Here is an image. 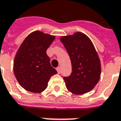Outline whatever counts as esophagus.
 <instances>
[{"mask_svg":"<svg viewBox=\"0 0 121 121\" xmlns=\"http://www.w3.org/2000/svg\"><path fill=\"white\" fill-rule=\"evenodd\" d=\"M56 70H57L58 73H59V74L60 73V72H61V70H60V66L57 67V68H56Z\"/></svg>","mask_w":121,"mask_h":121,"instance_id":"1","label":"esophagus"}]
</instances>
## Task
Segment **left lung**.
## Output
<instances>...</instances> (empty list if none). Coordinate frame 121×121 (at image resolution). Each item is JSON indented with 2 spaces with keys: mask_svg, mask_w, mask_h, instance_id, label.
Segmentation results:
<instances>
[{
  "mask_svg": "<svg viewBox=\"0 0 121 121\" xmlns=\"http://www.w3.org/2000/svg\"><path fill=\"white\" fill-rule=\"evenodd\" d=\"M60 41L69 55L72 73L64 77L67 89L75 95L91 91L100 79V59L89 37L82 32L60 37Z\"/></svg>",
  "mask_w": 121,
  "mask_h": 121,
  "instance_id": "8db88e82",
  "label": "left lung"
}]
</instances>
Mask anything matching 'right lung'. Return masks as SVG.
I'll list each match as a JSON object with an SVG mask.
<instances>
[{
	"mask_svg": "<svg viewBox=\"0 0 121 121\" xmlns=\"http://www.w3.org/2000/svg\"><path fill=\"white\" fill-rule=\"evenodd\" d=\"M55 39V36L36 30L30 33L18 48L14 61V73L25 90L43 92L50 78L57 73L47 55V50Z\"/></svg>",
	"mask_w": 121,
	"mask_h": 121,
	"instance_id": "obj_1",
	"label": "right lung"
}]
</instances>
